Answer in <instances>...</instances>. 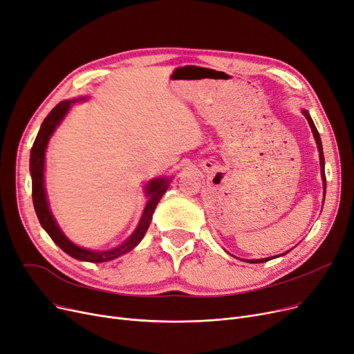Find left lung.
<instances>
[{
  "label": "left lung",
  "mask_w": 354,
  "mask_h": 354,
  "mask_svg": "<svg viewBox=\"0 0 354 354\" xmlns=\"http://www.w3.org/2000/svg\"><path fill=\"white\" fill-rule=\"evenodd\" d=\"M302 114L305 115V118H306V121L310 122V127H311V130H313V134H314V139H315V143H317V147H318V151H319V166H321V178H322V180H324V196H326V172H324V153H322V143H321V137H319V133H318V130H317V127H315V124H314V121H313V118H311V115H310V113L306 111V110H302ZM285 253H282V256H283ZM270 259H274V256L273 257H266V259H257V260H248L249 263H263V262H268V260H270Z\"/></svg>",
  "instance_id": "8db88e82"
}]
</instances>
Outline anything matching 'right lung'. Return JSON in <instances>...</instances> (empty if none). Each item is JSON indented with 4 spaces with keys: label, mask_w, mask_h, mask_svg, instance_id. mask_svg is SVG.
<instances>
[{
    "label": "right lung",
    "mask_w": 354,
    "mask_h": 354,
    "mask_svg": "<svg viewBox=\"0 0 354 354\" xmlns=\"http://www.w3.org/2000/svg\"><path fill=\"white\" fill-rule=\"evenodd\" d=\"M85 100L78 98V100H72V101H62L59 102L55 109L49 113V115L44 118L41 122V127L37 133L36 140L32 147V153H30V174H32V196H33V205L37 214V218L41 224V227L46 230V233L50 236V239L62 249L65 253L69 256L84 260V262H91V263H102V262H109V260H113L121 254H124L130 250H133L137 244L142 241L145 237L147 228L151 221V215L153 211H155L158 203L160 201L162 195L166 192L169 187V179L167 178H156L150 180L146 185V194L149 196V201L146 204V208L143 211V215L140 218L139 225L134 230V233L122 243L118 248H114L111 250H89V249H82L80 245L73 244L64 233L62 230L59 228L56 220L53 218V215L50 212L49 204H48V196H46L44 191V153L46 147H48L50 136L56 130V127L60 124L69 111L71 105L76 101H82Z\"/></svg>",
    "instance_id": "obj_1"
}]
</instances>
